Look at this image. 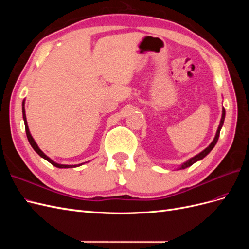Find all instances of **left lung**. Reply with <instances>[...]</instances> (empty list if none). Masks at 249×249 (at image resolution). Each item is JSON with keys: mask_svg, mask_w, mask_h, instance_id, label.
I'll return each instance as SVG.
<instances>
[{"mask_svg": "<svg viewBox=\"0 0 249 249\" xmlns=\"http://www.w3.org/2000/svg\"><path fill=\"white\" fill-rule=\"evenodd\" d=\"M224 118H225V110H224V108L222 107V115H221V119H220V124H219V125H218V129H217V131H216V134H215V137H214L213 141L211 142L210 145H209L208 147H206L205 149H203L202 152H200V153L197 154L196 156H194V157L190 158V159H188L186 162L180 164L179 166L177 168L178 170L185 169V168H187V167H190L191 165H193L195 162L202 160L203 158H205L206 156H208V155L210 154L211 150H212V149L214 148V146L216 145V143H217V141H218V138H219V134H220V131H221V127H222L223 123H224Z\"/></svg>", "mask_w": 249, "mask_h": 249, "instance_id": "obj_1", "label": "left lung"}]
</instances>
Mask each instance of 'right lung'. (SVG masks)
<instances>
[{
  "label": "right lung",
  "instance_id": "right-lung-1",
  "mask_svg": "<svg viewBox=\"0 0 249 249\" xmlns=\"http://www.w3.org/2000/svg\"><path fill=\"white\" fill-rule=\"evenodd\" d=\"M22 118H24V123H25V129H26V134H27V138H28V141L30 144H31L32 148L35 150V152L38 154L41 158H43L44 160H47L48 162H50L53 166H55L57 168H74V167H79V166H82L83 164H85L86 162L84 163H81V164H76V165H65V164H59L55 161H53L50 157H48L46 154H44L42 150L39 148V146L37 145V143L35 142L34 138L32 137L31 133H30V130H29V126H28V123H27V117H26V110H25V100L22 101Z\"/></svg>",
  "mask_w": 249,
  "mask_h": 249
}]
</instances>
